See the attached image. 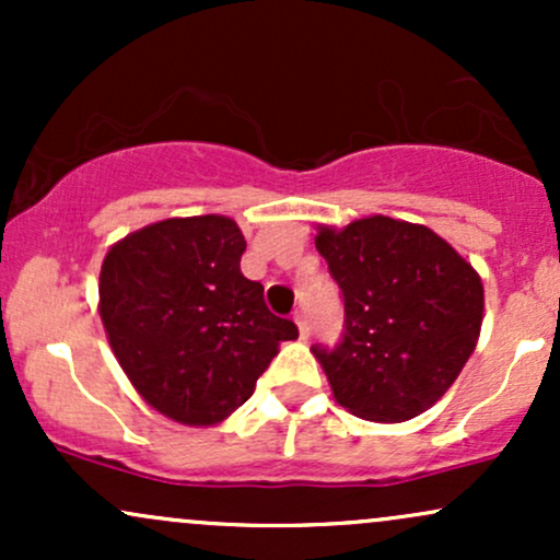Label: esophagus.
<instances>
[{"instance_id":"esophagus-1","label":"esophagus","mask_w":560,"mask_h":560,"mask_svg":"<svg viewBox=\"0 0 560 560\" xmlns=\"http://www.w3.org/2000/svg\"><path fill=\"white\" fill-rule=\"evenodd\" d=\"M294 324H298V329H300V337L302 339H307L311 337V326H307V318H305V313H294Z\"/></svg>"}]
</instances>
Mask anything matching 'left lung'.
I'll return each instance as SVG.
<instances>
[{"instance_id":"left-lung-1","label":"left lung","mask_w":560,"mask_h":560,"mask_svg":"<svg viewBox=\"0 0 560 560\" xmlns=\"http://www.w3.org/2000/svg\"><path fill=\"white\" fill-rule=\"evenodd\" d=\"M316 249L345 298L342 342L313 347L334 400L365 421L416 419L477 347L479 273L432 229L387 215L318 226Z\"/></svg>"}]
</instances>
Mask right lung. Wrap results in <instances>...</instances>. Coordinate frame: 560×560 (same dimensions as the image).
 <instances>
[{
  "instance_id": "obj_1",
  "label": "right lung",
  "mask_w": 560,
  "mask_h": 560,
  "mask_svg": "<svg viewBox=\"0 0 560 560\" xmlns=\"http://www.w3.org/2000/svg\"><path fill=\"white\" fill-rule=\"evenodd\" d=\"M226 215L165 218L107 249L100 318L120 369L158 413L215 427L249 400L279 345L298 337L242 273Z\"/></svg>"
}]
</instances>
